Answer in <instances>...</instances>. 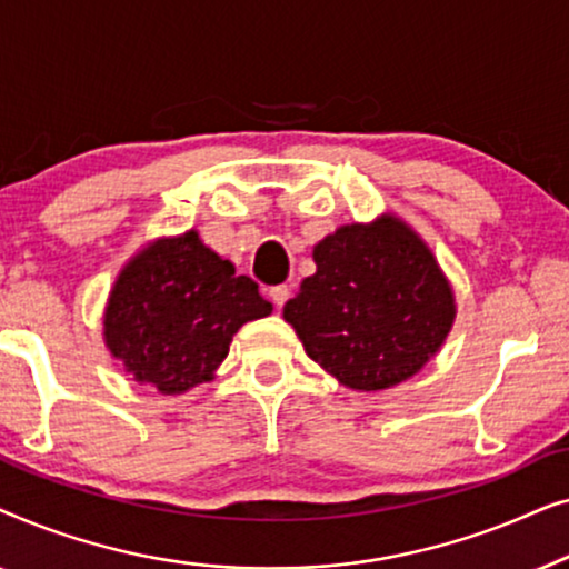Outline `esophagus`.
Instances as JSON below:
<instances>
[{
	"mask_svg": "<svg viewBox=\"0 0 569 569\" xmlns=\"http://www.w3.org/2000/svg\"><path fill=\"white\" fill-rule=\"evenodd\" d=\"M269 298H271V302H274L277 308H282L284 302H287V298H290V287H287V284H277V287H271V290H269Z\"/></svg>",
	"mask_w": 569,
	"mask_h": 569,
	"instance_id": "1",
	"label": "esophagus"
}]
</instances>
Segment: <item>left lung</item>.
<instances>
[{"label":"left lung","instance_id":"8db88e82","mask_svg":"<svg viewBox=\"0 0 569 569\" xmlns=\"http://www.w3.org/2000/svg\"><path fill=\"white\" fill-rule=\"evenodd\" d=\"M316 274L284 306L310 360L355 391H383L425 368L456 300L422 238L393 214L341 224L313 248Z\"/></svg>","mask_w":569,"mask_h":569}]
</instances>
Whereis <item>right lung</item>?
Here are the masks:
<instances>
[{"mask_svg":"<svg viewBox=\"0 0 569 569\" xmlns=\"http://www.w3.org/2000/svg\"><path fill=\"white\" fill-rule=\"evenodd\" d=\"M269 313L259 284L189 230L154 240L121 269L103 337L134 380L173 396L212 380L240 326Z\"/></svg>","mask_w":569,"mask_h":569,"instance_id":"add662e5","label":"right lung"}]
</instances>
